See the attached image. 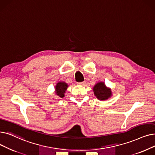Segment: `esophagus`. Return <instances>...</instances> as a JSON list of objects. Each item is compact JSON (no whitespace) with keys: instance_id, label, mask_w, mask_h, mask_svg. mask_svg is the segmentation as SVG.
I'll return each mask as SVG.
<instances>
[{"instance_id":"34e87169","label":"esophagus","mask_w":155,"mask_h":155,"mask_svg":"<svg viewBox=\"0 0 155 155\" xmlns=\"http://www.w3.org/2000/svg\"><path fill=\"white\" fill-rule=\"evenodd\" d=\"M86 84V82L85 81H84V82H79L78 84L79 85H85Z\"/></svg>"}]
</instances>
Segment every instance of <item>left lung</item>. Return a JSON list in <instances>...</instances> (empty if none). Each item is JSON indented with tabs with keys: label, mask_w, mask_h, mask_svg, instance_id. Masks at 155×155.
Returning <instances> with one entry per match:
<instances>
[{
	"label": "left lung",
	"mask_w": 155,
	"mask_h": 155,
	"mask_svg": "<svg viewBox=\"0 0 155 155\" xmlns=\"http://www.w3.org/2000/svg\"><path fill=\"white\" fill-rule=\"evenodd\" d=\"M93 91L95 96L99 100L107 99L111 95V90L107 88L104 82L97 83L94 87Z\"/></svg>",
	"instance_id": "1"
}]
</instances>
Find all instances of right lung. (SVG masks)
Segmentation results:
<instances>
[{"label":"right lung","instance_id":"right-lung-1","mask_svg":"<svg viewBox=\"0 0 155 155\" xmlns=\"http://www.w3.org/2000/svg\"><path fill=\"white\" fill-rule=\"evenodd\" d=\"M68 85L65 82H59L56 86V93L60 97H63L64 96V93L67 89Z\"/></svg>","mask_w":155,"mask_h":155}]
</instances>
